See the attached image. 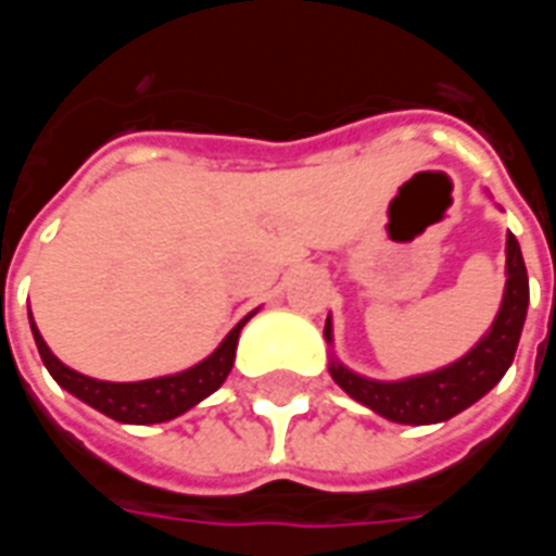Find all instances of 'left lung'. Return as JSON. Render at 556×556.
Masks as SVG:
<instances>
[{"instance_id":"obj_1","label":"left lung","mask_w":556,"mask_h":556,"mask_svg":"<svg viewBox=\"0 0 556 556\" xmlns=\"http://www.w3.org/2000/svg\"><path fill=\"white\" fill-rule=\"evenodd\" d=\"M527 303H530V282H527V267L521 247L515 235H506V286H503L501 309L494 315L491 327L479 337L473 349L462 354L450 366H441L434 372L410 375L399 381H378L366 375L354 372L339 361L333 351V318L327 315L325 342L330 349V378L337 381L354 402L363 408L375 410L378 417L402 426H431L443 419L462 414L473 402L497 387L506 369L513 366L518 339L525 330Z\"/></svg>"}]
</instances>
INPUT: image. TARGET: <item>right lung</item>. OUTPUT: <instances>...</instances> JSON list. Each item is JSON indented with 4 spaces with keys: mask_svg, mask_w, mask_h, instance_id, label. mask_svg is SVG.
<instances>
[{
    "mask_svg": "<svg viewBox=\"0 0 556 556\" xmlns=\"http://www.w3.org/2000/svg\"><path fill=\"white\" fill-rule=\"evenodd\" d=\"M255 313L258 309L243 315L241 321L231 327L226 339L207 354L205 361H199L190 369H181V372L146 378V381H101V378L77 372V369H71V366L59 361L53 351H50V345L43 342L41 330H38L35 318H31V309L29 325L43 366H47V372L53 375V381L62 390H67L71 396H77L79 402H86L89 408L106 414L115 422L154 426V422H169V419L181 417V414L195 408L202 399H207L214 390L223 387V381L229 378L231 366H235L238 337H241L243 325Z\"/></svg>",
    "mask_w": 556,
    "mask_h": 556,
    "instance_id": "right-lung-1",
    "label": "right lung"
}]
</instances>
